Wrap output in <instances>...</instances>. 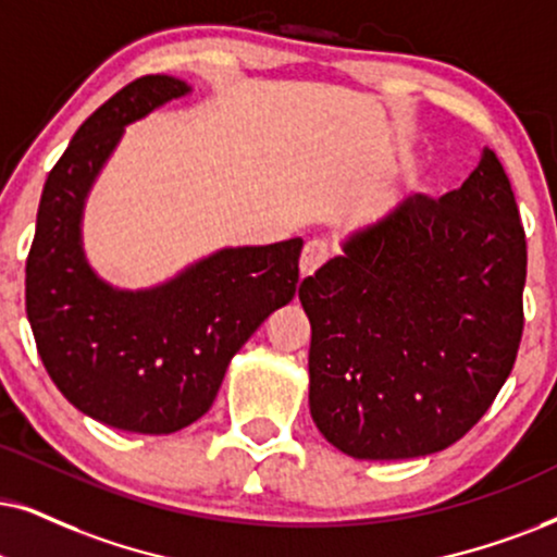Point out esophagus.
<instances>
[{
  "label": "esophagus",
  "mask_w": 557,
  "mask_h": 557,
  "mask_svg": "<svg viewBox=\"0 0 557 557\" xmlns=\"http://www.w3.org/2000/svg\"><path fill=\"white\" fill-rule=\"evenodd\" d=\"M329 259V246L323 242H308L300 255V277H311L319 267Z\"/></svg>",
  "instance_id": "esophagus-1"
}]
</instances>
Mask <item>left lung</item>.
Masks as SVG:
<instances>
[{
  "label": "left lung",
  "instance_id": "obj_1",
  "mask_svg": "<svg viewBox=\"0 0 557 557\" xmlns=\"http://www.w3.org/2000/svg\"><path fill=\"white\" fill-rule=\"evenodd\" d=\"M524 280V228L491 149L460 189L351 231L298 290L319 432L357 460L455 445L517 360Z\"/></svg>",
  "mask_w": 557,
  "mask_h": 557
}]
</instances>
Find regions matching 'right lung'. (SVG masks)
Listing matches in <instances>:
<instances>
[{"label": "right lung", "instance_id": "obj_1", "mask_svg": "<svg viewBox=\"0 0 557 557\" xmlns=\"http://www.w3.org/2000/svg\"><path fill=\"white\" fill-rule=\"evenodd\" d=\"M189 91L140 76L91 112L48 174L27 255V321L48 375L69 404L123 432L172 434L200 419L236 351L298 285L302 238L228 246L144 290L89 267L84 206L125 125Z\"/></svg>", "mask_w": 557, "mask_h": 557}]
</instances>
